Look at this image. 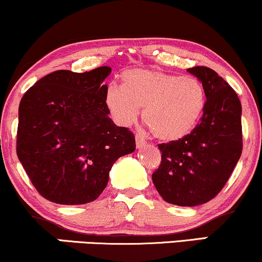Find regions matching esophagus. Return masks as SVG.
<instances>
[{
  "mask_svg": "<svg viewBox=\"0 0 262 262\" xmlns=\"http://www.w3.org/2000/svg\"><path fill=\"white\" fill-rule=\"evenodd\" d=\"M135 144H137V147H141L146 144V140H145V138L140 133L135 134Z\"/></svg>",
  "mask_w": 262,
  "mask_h": 262,
  "instance_id": "1",
  "label": "esophagus"
}]
</instances>
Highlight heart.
I'll list each match as a JSON object with an SVG mask.
<instances>
[{
	"mask_svg": "<svg viewBox=\"0 0 262 262\" xmlns=\"http://www.w3.org/2000/svg\"><path fill=\"white\" fill-rule=\"evenodd\" d=\"M105 105L122 127L133 124L143 108V121L154 137L171 143L184 139L196 127L206 105V90L195 77L129 69L121 75V88H107Z\"/></svg>",
	"mask_w": 262,
	"mask_h": 262,
	"instance_id": "obj_1",
	"label": "heart"
}]
</instances>
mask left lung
I'll list each match as a JSON object with an SVG mask.
<instances>
[{
	"mask_svg": "<svg viewBox=\"0 0 262 262\" xmlns=\"http://www.w3.org/2000/svg\"><path fill=\"white\" fill-rule=\"evenodd\" d=\"M187 71L206 90L203 117L184 139L159 144L161 163L152 182L167 203L198 206L222 190L242 155V105L215 71L203 66Z\"/></svg>",
	"mask_w": 262,
	"mask_h": 262,
	"instance_id": "obj_1",
	"label": "left lung"
}]
</instances>
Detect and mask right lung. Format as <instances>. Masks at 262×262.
I'll list each match as a JSON object with an SVG mask.
<instances>
[{"label": "right lung", "instance_id": "right-lung-1", "mask_svg": "<svg viewBox=\"0 0 262 262\" xmlns=\"http://www.w3.org/2000/svg\"><path fill=\"white\" fill-rule=\"evenodd\" d=\"M111 68L56 71L19 103L17 155L40 195L62 205L96 200L112 165L135 150L134 134L117 127L105 105Z\"/></svg>", "mask_w": 262, "mask_h": 262}]
</instances>
